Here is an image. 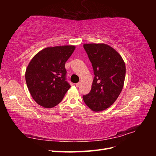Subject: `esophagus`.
<instances>
[{"label":"esophagus","instance_id":"34e87169","mask_svg":"<svg viewBox=\"0 0 156 156\" xmlns=\"http://www.w3.org/2000/svg\"><path fill=\"white\" fill-rule=\"evenodd\" d=\"M76 87H80V82H78V83H76Z\"/></svg>","mask_w":156,"mask_h":156}]
</instances>
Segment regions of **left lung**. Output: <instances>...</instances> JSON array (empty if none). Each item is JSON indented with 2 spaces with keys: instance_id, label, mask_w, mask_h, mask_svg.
<instances>
[{
  "instance_id": "left-lung-1",
  "label": "left lung",
  "mask_w": 156,
  "mask_h": 156,
  "mask_svg": "<svg viewBox=\"0 0 156 156\" xmlns=\"http://www.w3.org/2000/svg\"><path fill=\"white\" fill-rule=\"evenodd\" d=\"M84 48L94 69L92 88L83 96L85 104L92 111L110 107L119 97L125 82L126 68L121 55L105 44H84Z\"/></svg>"
}]
</instances>
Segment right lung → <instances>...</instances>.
Returning <instances> with one entry per match:
<instances>
[{
	"mask_svg": "<svg viewBox=\"0 0 156 156\" xmlns=\"http://www.w3.org/2000/svg\"><path fill=\"white\" fill-rule=\"evenodd\" d=\"M75 45L48 47L34 55L26 68L25 80L32 98L44 108L58 105L70 88L66 81L65 64Z\"/></svg>",
	"mask_w": 156,
	"mask_h": 156,
	"instance_id": "right-lung-1",
	"label": "right lung"
}]
</instances>
